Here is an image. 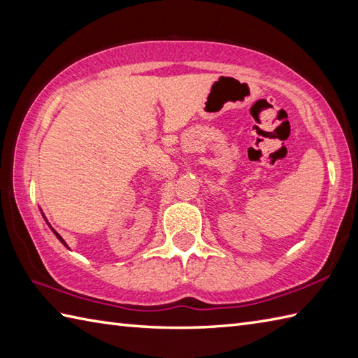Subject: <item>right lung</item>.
Listing matches in <instances>:
<instances>
[{
  "label": "right lung",
  "instance_id": "add662e5",
  "mask_svg": "<svg viewBox=\"0 0 358 358\" xmlns=\"http://www.w3.org/2000/svg\"><path fill=\"white\" fill-rule=\"evenodd\" d=\"M49 226H50V224H49ZM50 229H52V226H50ZM52 231H53V229H52ZM53 234H55V235H57V238H58L59 241H62V243H63V245H64V246L67 248V245H66V241H64V240L62 238V235H59V234H58V232H55V231H53Z\"/></svg>",
  "mask_w": 358,
  "mask_h": 358
}]
</instances>
